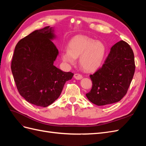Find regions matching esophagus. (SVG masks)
Returning <instances> with one entry per match:
<instances>
[{
  "label": "esophagus",
  "instance_id": "34e87169",
  "mask_svg": "<svg viewBox=\"0 0 146 146\" xmlns=\"http://www.w3.org/2000/svg\"><path fill=\"white\" fill-rule=\"evenodd\" d=\"M74 77L75 78L77 79V80H80V79H82L83 78V76H82V75L80 74H78V73L75 74Z\"/></svg>",
  "mask_w": 146,
  "mask_h": 146
}]
</instances>
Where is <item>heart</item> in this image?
<instances>
[{"mask_svg":"<svg viewBox=\"0 0 146 146\" xmlns=\"http://www.w3.org/2000/svg\"><path fill=\"white\" fill-rule=\"evenodd\" d=\"M105 55V47L99 41L82 35L74 36L69 43L68 50L61 52L64 62L74 64L79 56V64L86 71H93L102 63Z\"/></svg>","mask_w":146,"mask_h":146,"instance_id":"heart-1","label":"heart"}]
</instances>
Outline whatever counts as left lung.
<instances>
[{
	"label": "left lung",
	"mask_w": 146,
	"mask_h": 146,
	"mask_svg": "<svg viewBox=\"0 0 146 146\" xmlns=\"http://www.w3.org/2000/svg\"><path fill=\"white\" fill-rule=\"evenodd\" d=\"M135 70L134 54L127 42L120 41L111 48L102 66L90 77L91 91L86 94L96 105L120 101L127 92Z\"/></svg>",
	"instance_id": "8db88e82"
}]
</instances>
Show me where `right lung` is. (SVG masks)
<instances>
[{"mask_svg":"<svg viewBox=\"0 0 146 146\" xmlns=\"http://www.w3.org/2000/svg\"><path fill=\"white\" fill-rule=\"evenodd\" d=\"M54 30L47 26L21 39L15 47L11 71L20 95L28 102L46 107L59 98L66 82L74 74L54 65L58 50L50 39Z\"/></svg>","mask_w":146,"mask_h":146,"instance_id":"1","label":"right lung"}]
</instances>
